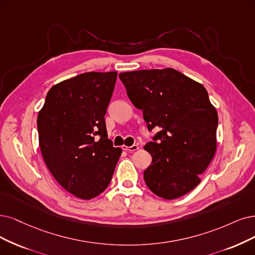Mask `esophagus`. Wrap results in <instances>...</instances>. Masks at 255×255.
Returning a JSON list of instances; mask_svg holds the SVG:
<instances>
[{"label":"esophagus","instance_id":"esophagus-1","mask_svg":"<svg viewBox=\"0 0 255 255\" xmlns=\"http://www.w3.org/2000/svg\"><path fill=\"white\" fill-rule=\"evenodd\" d=\"M123 148V150H125V151H129V152H133V151H136V150L138 149V146L137 145H132V146H130V147H128V146H123L122 147Z\"/></svg>","mask_w":255,"mask_h":255}]
</instances>
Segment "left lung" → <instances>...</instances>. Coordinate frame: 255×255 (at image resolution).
Returning a JSON list of instances; mask_svg holds the SVG:
<instances>
[{
	"label": "left lung",
	"instance_id": "obj_1",
	"mask_svg": "<svg viewBox=\"0 0 255 255\" xmlns=\"http://www.w3.org/2000/svg\"><path fill=\"white\" fill-rule=\"evenodd\" d=\"M133 105L143 110L148 130L158 132L145 145L152 163L144 180L165 200L181 197L201 183L216 150L218 111L202 84L172 68L119 74Z\"/></svg>",
	"mask_w": 255,
	"mask_h": 255
}]
</instances>
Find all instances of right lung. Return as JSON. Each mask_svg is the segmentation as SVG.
Returning <instances> with one entry per match:
<instances>
[{
    "instance_id": "right-lung-1",
    "label": "right lung",
    "mask_w": 255,
    "mask_h": 255,
    "mask_svg": "<svg viewBox=\"0 0 255 255\" xmlns=\"http://www.w3.org/2000/svg\"><path fill=\"white\" fill-rule=\"evenodd\" d=\"M117 71L86 72L54 85L37 116L41 152L65 190L91 200L108 187L122 153L108 138L105 115Z\"/></svg>"
}]
</instances>
